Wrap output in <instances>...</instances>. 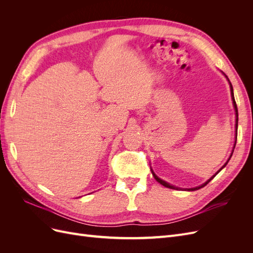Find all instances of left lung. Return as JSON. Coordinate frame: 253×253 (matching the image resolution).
I'll use <instances>...</instances> for the list:
<instances>
[{
    "mask_svg": "<svg viewBox=\"0 0 253 253\" xmlns=\"http://www.w3.org/2000/svg\"><path fill=\"white\" fill-rule=\"evenodd\" d=\"M224 74V73H223ZM224 76L226 77V79L228 80V82H229V85H230V91H231V98H232V103H233V108H234V111H235V117H236V119H235V141H234V144H233V149H232V152H231V154H230V156H229V158H228V160L227 162L225 163V165L220 168V169L214 174L212 177H210L208 180H207L206 182H204L203 185H201V186H197V187H195V188H178V187H175V186H173V185H171V183H169V182H167V181H165V180H163L162 178H159L158 176L154 173V171H153V169L151 168V172H152V175H153V177H154L160 185H163V186H165L166 188H170V189H174V190H185V191H195V190H198V189H201V188H203V187H205L206 185H208V183L215 177V176L224 169V168L227 166V164H228V162L229 160H230V158H231V156H232V154H233V151H234V148H235V144H236V137H237V120H239V113H237V106H236V103H235V99H234V94H233V87H232V84H231V82H230V80H229V78L227 77V76L224 74Z\"/></svg>",
    "mask_w": 253,
    "mask_h": 253,
    "instance_id": "obj_1",
    "label": "left lung"
}]
</instances>
